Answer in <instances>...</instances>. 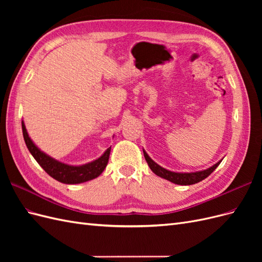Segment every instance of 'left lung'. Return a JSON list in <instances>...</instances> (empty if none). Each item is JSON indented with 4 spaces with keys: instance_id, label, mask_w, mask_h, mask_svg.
<instances>
[{
    "instance_id": "8db88e82",
    "label": "left lung",
    "mask_w": 262,
    "mask_h": 262,
    "mask_svg": "<svg viewBox=\"0 0 262 262\" xmlns=\"http://www.w3.org/2000/svg\"><path fill=\"white\" fill-rule=\"evenodd\" d=\"M143 154H144V157L147 162V165L149 166L150 170H152L155 175H157L161 178H164L166 180H168V181L172 182V184L181 185V186H189V185H193V184H196V182L202 181L203 179L210 176L213 172V170H215L217 166L220 165V163L222 162V160H221L216 164L211 166L210 168L204 169V170H199V171H194V172H176V171H170L168 169L162 167V166H160L158 164H156L152 160V158L147 155V153L144 149H143Z\"/></svg>"
}]
</instances>
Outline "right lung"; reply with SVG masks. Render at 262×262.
Returning a JSON list of instances; mask_svg holds the SVG:
<instances>
[{
    "mask_svg": "<svg viewBox=\"0 0 262 262\" xmlns=\"http://www.w3.org/2000/svg\"><path fill=\"white\" fill-rule=\"evenodd\" d=\"M21 129L24 140H25V143L30 154L34 156L37 163L41 166L43 170L48 173V175H50L55 180L62 182V184H82V182H86L89 180L97 178L100 173L104 171L108 164L110 149H112V147L107 148L105 150V153L99 158H97V160L84 165L73 166L61 163L57 160H54L53 157L49 156L48 154L42 152V150L34 143L33 140L28 136V132L26 130L24 121H21Z\"/></svg>",
    "mask_w": 262,
    "mask_h": 262,
    "instance_id": "obj_1",
    "label": "right lung"
}]
</instances>
